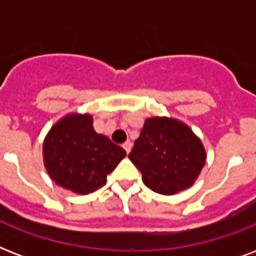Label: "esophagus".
Wrapping results in <instances>:
<instances>
[{
	"label": "esophagus",
	"mask_w": 256,
	"mask_h": 256,
	"mask_svg": "<svg viewBox=\"0 0 256 256\" xmlns=\"http://www.w3.org/2000/svg\"><path fill=\"white\" fill-rule=\"evenodd\" d=\"M132 142H130V140H126V142H124V152H130V150H132Z\"/></svg>",
	"instance_id": "1"
}]
</instances>
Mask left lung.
I'll use <instances>...</instances> for the list:
<instances>
[{
    "mask_svg": "<svg viewBox=\"0 0 256 256\" xmlns=\"http://www.w3.org/2000/svg\"><path fill=\"white\" fill-rule=\"evenodd\" d=\"M128 158L142 172L148 188L171 195L195 182L204 166L206 152L188 126L156 116L144 120Z\"/></svg>",
    "mask_w": 256,
    "mask_h": 256,
    "instance_id": "left-lung-1",
    "label": "left lung"
}]
</instances>
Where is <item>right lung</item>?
<instances>
[{"instance_id": "1", "label": "right lung", "mask_w": 256, "mask_h": 256, "mask_svg": "<svg viewBox=\"0 0 256 256\" xmlns=\"http://www.w3.org/2000/svg\"><path fill=\"white\" fill-rule=\"evenodd\" d=\"M126 152L96 134L88 114H70L56 124L44 142V160L50 178L64 188L88 194L106 183Z\"/></svg>"}]
</instances>
